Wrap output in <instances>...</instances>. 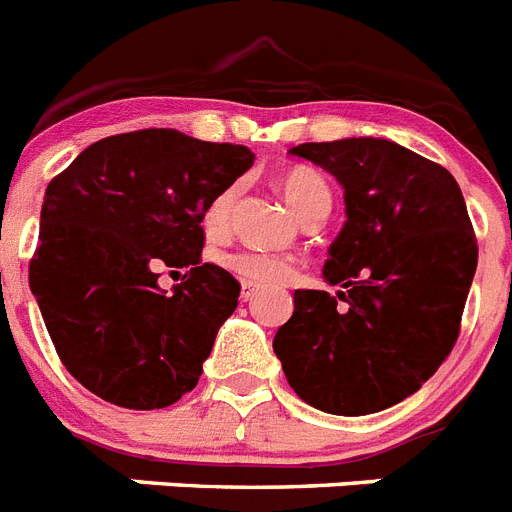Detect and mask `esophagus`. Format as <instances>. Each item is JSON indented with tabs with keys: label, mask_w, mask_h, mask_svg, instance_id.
<instances>
[{
	"label": "esophagus",
	"mask_w": 512,
	"mask_h": 512,
	"mask_svg": "<svg viewBox=\"0 0 512 512\" xmlns=\"http://www.w3.org/2000/svg\"><path fill=\"white\" fill-rule=\"evenodd\" d=\"M256 292H259V285L243 282V285H240V300H243V303H251V300L256 298Z\"/></svg>",
	"instance_id": "esophagus-1"
}]
</instances>
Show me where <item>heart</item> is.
Segmentation results:
<instances>
[{
	"label": "heart",
	"mask_w": 512,
	"mask_h": 512,
	"mask_svg": "<svg viewBox=\"0 0 512 512\" xmlns=\"http://www.w3.org/2000/svg\"><path fill=\"white\" fill-rule=\"evenodd\" d=\"M279 189L285 194L287 204H290L298 217L308 214L310 209L318 204H331V189L329 183L318 176L316 170L310 168H292L287 170L285 176L279 178ZM235 202V189L222 191L220 196H214V202L209 204L204 212V227L209 233H217L227 225L230 209ZM227 269H233L238 277L253 285H277L285 282L292 274V264L282 256H272V253H259V251H238L230 253L225 259Z\"/></svg>",
	"instance_id": "b5f03b06"
}]
</instances>
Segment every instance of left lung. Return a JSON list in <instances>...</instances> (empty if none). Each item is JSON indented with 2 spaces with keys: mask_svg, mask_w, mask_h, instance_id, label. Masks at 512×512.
Listing matches in <instances>:
<instances>
[{
  "mask_svg": "<svg viewBox=\"0 0 512 512\" xmlns=\"http://www.w3.org/2000/svg\"><path fill=\"white\" fill-rule=\"evenodd\" d=\"M290 152L342 183L347 222L323 264L342 290H295L274 355L305 404L381 412L419 391L458 339L479 256L464 194L443 165L388 139Z\"/></svg>",
  "mask_w": 512,
  "mask_h": 512,
  "instance_id": "8db88e82",
  "label": "left lung"
}]
</instances>
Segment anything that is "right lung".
Wrapping results in <instances>:
<instances>
[{"mask_svg":"<svg viewBox=\"0 0 512 512\" xmlns=\"http://www.w3.org/2000/svg\"><path fill=\"white\" fill-rule=\"evenodd\" d=\"M251 165L240 144L142 129L90 144L48 183L30 290L87 391L163 409L199 383L240 295L233 274L202 264V220ZM160 263L187 269L173 293L156 287Z\"/></svg>","mask_w":512,"mask_h":512,"instance_id":"add662e5","label":"right lung"}]
</instances>
